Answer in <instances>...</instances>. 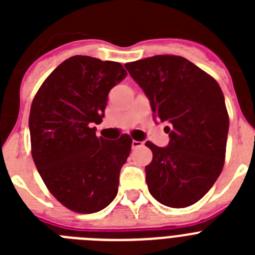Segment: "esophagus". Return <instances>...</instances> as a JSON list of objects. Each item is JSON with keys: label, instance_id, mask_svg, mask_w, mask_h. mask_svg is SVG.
<instances>
[{"label": "esophagus", "instance_id": "esophagus-1", "mask_svg": "<svg viewBox=\"0 0 255 255\" xmlns=\"http://www.w3.org/2000/svg\"><path fill=\"white\" fill-rule=\"evenodd\" d=\"M144 145V143L143 141H138V140H132V143H131V147L134 148H140V147H143Z\"/></svg>", "mask_w": 255, "mask_h": 255}]
</instances>
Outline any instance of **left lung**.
Instances as JSON below:
<instances>
[{
    "label": "left lung",
    "mask_w": 255,
    "mask_h": 255,
    "mask_svg": "<svg viewBox=\"0 0 255 255\" xmlns=\"http://www.w3.org/2000/svg\"><path fill=\"white\" fill-rule=\"evenodd\" d=\"M148 97L153 117L166 121L167 147L147 141L149 193L163 206L185 208L213 186L224 168L229 114L215 79L181 56L158 55L125 64Z\"/></svg>",
    "instance_id": "left-lung-1"
}]
</instances>
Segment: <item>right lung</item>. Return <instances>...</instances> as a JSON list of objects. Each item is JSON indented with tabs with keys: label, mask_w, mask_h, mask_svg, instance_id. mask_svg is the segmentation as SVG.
I'll return each mask as SVG.
<instances>
[{
	"label": "right lung",
	"mask_w": 255,
	"mask_h": 255,
	"mask_svg": "<svg viewBox=\"0 0 255 255\" xmlns=\"http://www.w3.org/2000/svg\"><path fill=\"white\" fill-rule=\"evenodd\" d=\"M128 75L123 65L73 56L40 85L29 115L31 155L40 177L62 206L78 213L106 208L117 194L131 138L97 136L108 93Z\"/></svg>",
	"instance_id": "1"
}]
</instances>
